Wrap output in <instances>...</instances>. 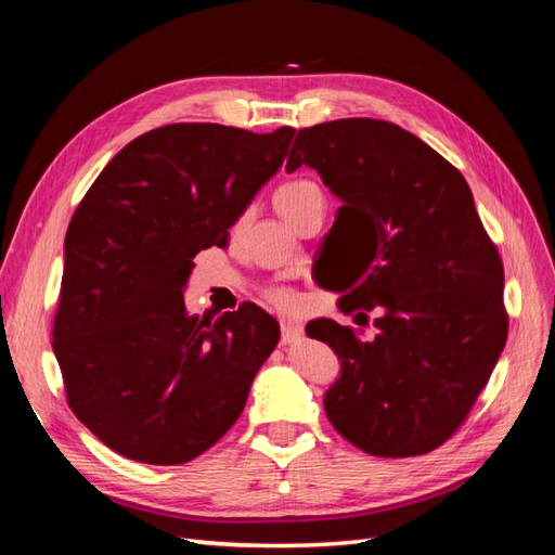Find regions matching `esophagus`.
<instances>
[{
  "instance_id": "obj_1",
  "label": "esophagus",
  "mask_w": 555,
  "mask_h": 555,
  "mask_svg": "<svg viewBox=\"0 0 555 555\" xmlns=\"http://www.w3.org/2000/svg\"><path fill=\"white\" fill-rule=\"evenodd\" d=\"M280 328H282V343H294L300 333H304V326H300L298 322H294V319H280Z\"/></svg>"
}]
</instances>
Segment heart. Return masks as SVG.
<instances>
[{
  "label": "heart",
  "mask_w": 555,
  "mask_h": 555,
  "mask_svg": "<svg viewBox=\"0 0 555 555\" xmlns=\"http://www.w3.org/2000/svg\"><path fill=\"white\" fill-rule=\"evenodd\" d=\"M317 194H322V192H319V188L312 180H304V178L289 180V182L280 184L278 192L273 194V204L282 217H287L289 222H294L298 212L304 210L310 204V198ZM268 298H271V304H275L280 308H294L298 304V296L287 287L268 289Z\"/></svg>",
  "instance_id": "1"
}]
</instances>
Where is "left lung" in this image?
<instances>
[{
  "label": "left lung",
  "instance_id": "obj_1",
  "mask_svg": "<svg viewBox=\"0 0 555 555\" xmlns=\"http://www.w3.org/2000/svg\"><path fill=\"white\" fill-rule=\"evenodd\" d=\"M304 164L343 201L345 266L328 289L359 326L377 312L371 340L331 319L306 328L343 365L328 422L373 456H422L459 430L507 343L500 251L456 166L393 122L300 129L287 171Z\"/></svg>",
  "mask_w": 555,
  "mask_h": 555
}]
</instances>
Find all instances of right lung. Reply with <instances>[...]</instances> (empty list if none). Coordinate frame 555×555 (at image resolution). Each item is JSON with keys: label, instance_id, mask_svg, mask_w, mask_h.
<instances>
[{"label": "right lung", "instance_id": "add662e5", "mask_svg": "<svg viewBox=\"0 0 555 555\" xmlns=\"http://www.w3.org/2000/svg\"><path fill=\"white\" fill-rule=\"evenodd\" d=\"M294 133L166 125L127 143L78 204L53 351L72 412L120 456L188 463L241 416L280 326L255 304L190 314L182 287L196 251L227 245Z\"/></svg>", "mask_w": 555, "mask_h": 555}]
</instances>
